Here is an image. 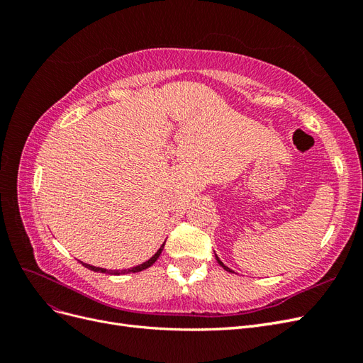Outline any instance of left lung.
<instances>
[{"label": "left lung", "mask_w": 363, "mask_h": 363, "mask_svg": "<svg viewBox=\"0 0 363 363\" xmlns=\"http://www.w3.org/2000/svg\"><path fill=\"white\" fill-rule=\"evenodd\" d=\"M215 257H216V262H218V263H219V265H221V267H223V268H224V269H225V271H228V272H233V271H232V269H230V268H228V267H225V265H224V263H223V262H221V260H219V257H218V256H216V255H215Z\"/></svg>", "instance_id": "left-lung-1"}]
</instances>
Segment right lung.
<instances>
[{"label": "right lung", "instance_id": "right-lung-1", "mask_svg": "<svg viewBox=\"0 0 363 363\" xmlns=\"http://www.w3.org/2000/svg\"><path fill=\"white\" fill-rule=\"evenodd\" d=\"M163 247H164V242L160 245V248L156 251V255L152 256V257H150L147 262H144V263H140V265H136V267H133V268H130V269H106V268H100V267H94V265H89V263H84V262H82V265L84 267V268H87V269H91V271H95V272H104V274H108V276H121V274H130V272H139V271H144V269H147V268H150L152 263H155L157 259H159V256H160V252H162V250H163Z\"/></svg>", "mask_w": 363, "mask_h": 363}]
</instances>
